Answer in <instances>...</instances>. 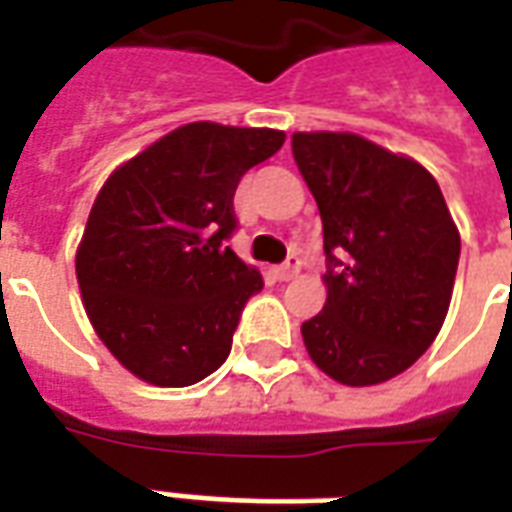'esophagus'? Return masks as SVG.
Listing matches in <instances>:
<instances>
[{
	"instance_id": "obj_1",
	"label": "esophagus",
	"mask_w": 512,
	"mask_h": 512,
	"mask_svg": "<svg viewBox=\"0 0 512 512\" xmlns=\"http://www.w3.org/2000/svg\"><path fill=\"white\" fill-rule=\"evenodd\" d=\"M298 268H301V260H298V257H295V255H290L285 260V263H282V266L274 268V276H276V279H279V282H290V279H293V276L298 274Z\"/></svg>"
}]
</instances>
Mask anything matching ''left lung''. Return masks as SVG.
I'll return each instance as SVG.
<instances>
[{
  "mask_svg": "<svg viewBox=\"0 0 512 512\" xmlns=\"http://www.w3.org/2000/svg\"><path fill=\"white\" fill-rule=\"evenodd\" d=\"M325 246L323 312L301 325L312 361L342 385L410 369L448 314L461 238L429 170L350 132H295Z\"/></svg>",
  "mask_w": 512,
  "mask_h": 512,
  "instance_id": "left-lung-1",
  "label": "left lung"
}]
</instances>
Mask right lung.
<instances>
[{"mask_svg": "<svg viewBox=\"0 0 512 512\" xmlns=\"http://www.w3.org/2000/svg\"><path fill=\"white\" fill-rule=\"evenodd\" d=\"M285 132L195 121L111 173L83 230L75 274L94 331L135 377L184 388L230 355L246 301L263 290L230 249L241 176Z\"/></svg>", "mask_w": 512, "mask_h": 512, "instance_id": "obj_1", "label": "right lung"}]
</instances>
